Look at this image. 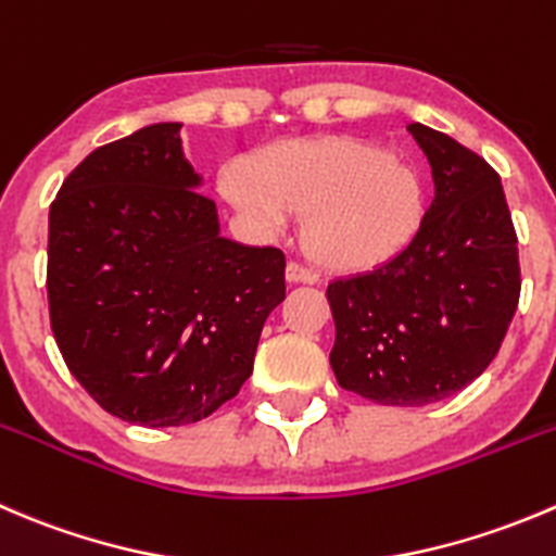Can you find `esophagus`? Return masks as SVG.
Instances as JSON below:
<instances>
[{"mask_svg": "<svg viewBox=\"0 0 556 556\" xmlns=\"http://www.w3.org/2000/svg\"><path fill=\"white\" fill-rule=\"evenodd\" d=\"M285 279H288V282L315 285L317 282V274L312 271V268L299 266V263H288V266H285Z\"/></svg>", "mask_w": 556, "mask_h": 556, "instance_id": "34e87169", "label": "esophagus"}]
</instances>
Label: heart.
Returning a JSON list of instances; mask_svg holds the SVG:
<instances>
[{
	"label": "heart",
	"mask_w": 556,
	"mask_h": 556,
	"mask_svg": "<svg viewBox=\"0 0 556 556\" xmlns=\"http://www.w3.org/2000/svg\"><path fill=\"white\" fill-rule=\"evenodd\" d=\"M225 198L263 233L306 214L304 244L320 266L358 271L402 252L421 228L427 192L413 165L350 138L285 141L230 165Z\"/></svg>",
	"instance_id": "heart-1"
}]
</instances>
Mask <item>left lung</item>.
I'll use <instances>...</instances> for the list:
<instances>
[{
    "label": "left lung",
    "mask_w": 556,
    "mask_h": 556,
    "mask_svg": "<svg viewBox=\"0 0 556 556\" xmlns=\"http://www.w3.org/2000/svg\"><path fill=\"white\" fill-rule=\"evenodd\" d=\"M407 129L434 181L421 228L391 261L326 290L339 386L391 407H424L470 386L497 355L521 290L492 165L427 124Z\"/></svg>",
    "instance_id": "8db88e82"
}]
</instances>
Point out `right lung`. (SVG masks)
I'll return each instance as SVG.
<instances>
[{"label": "right lung", "instance_id": "right-lung-1", "mask_svg": "<svg viewBox=\"0 0 556 556\" xmlns=\"http://www.w3.org/2000/svg\"><path fill=\"white\" fill-rule=\"evenodd\" d=\"M185 157L181 122L94 149L48 214V309L64 364L105 413L185 427L233 399L263 323L285 299V255L219 233Z\"/></svg>", "mask_w": 556, "mask_h": 556}]
</instances>
